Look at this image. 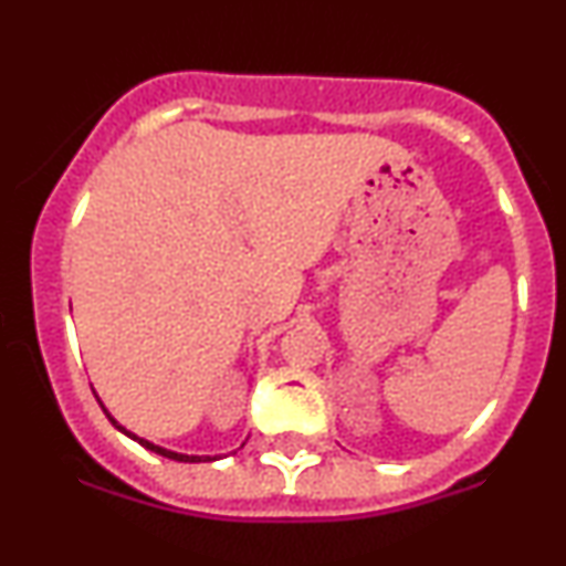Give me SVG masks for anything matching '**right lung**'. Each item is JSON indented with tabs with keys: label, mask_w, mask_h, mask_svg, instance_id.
I'll return each instance as SVG.
<instances>
[{
	"label": "right lung",
	"mask_w": 566,
	"mask_h": 566,
	"mask_svg": "<svg viewBox=\"0 0 566 566\" xmlns=\"http://www.w3.org/2000/svg\"><path fill=\"white\" fill-rule=\"evenodd\" d=\"M112 423L119 428L122 433H127L129 439H135L138 441V444H143L146 447V450H151V452H157V454H161V458H170V460H178V463H207V460H212V458H197V454H178V452H170V450H161V447H157V444H151V441H146V439H138V437H133V433L129 431H125V428H122L119 423H116V420L112 418Z\"/></svg>",
	"instance_id": "1"
}]
</instances>
